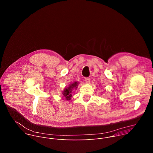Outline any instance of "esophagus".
Instances as JSON below:
<instances>
[{"label": "esophagus", "mask_w": 153, "mask_h": 153, "mask_svg": "<svg viewBox=\"0 0 153 153\" xmlns=\"http://www.w3.org/2000/svg\"><path fill=\"white\" fill-rule=\"evenodd\" d=\"M85 80L86 83H90V78H89V77L85 78Z\"/></svg>", "instance_id": "34e87169"}]
</instances>
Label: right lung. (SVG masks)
Returning a JSON list of instances; mask_svg holds the SVG:
<instances>
[{
  "instance_id": "right-lung-1",
  "label": "right lung",
  "mask_w": 153,
  "mask_h": 153,
  "mask_svg": "<svg viewBox=\"0 0 153 153\" xmlns=\"http://www.w3.org/2000/svg\"><path fill=\"white\" fill-rule=\"evenodd\" d=\"M79 85L78 82H74L70 84L67 87L62 91V96L65 97V99L67 100H70L72 97V94L74 93L73 90H76Z\"/></svg>"
}]
</instances>
